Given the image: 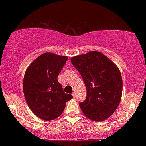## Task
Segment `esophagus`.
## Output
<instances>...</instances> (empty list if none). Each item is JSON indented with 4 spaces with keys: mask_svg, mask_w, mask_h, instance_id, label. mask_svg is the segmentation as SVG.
<instances>
[{
    "mask_svg": "<svg viewBox=\"0 0 146 146\" xmlns=\"http://www.w3.org/2000/svg\"><path fill=\"white\" fill-rule=\"evenodd\" d=\"M72 95H73V98H75V93H72Z\"/></svg>",
    "mask_w": 146,
    "mask_h": 146,
    "instance_id": "34e87169",
    "label": "esophagus"
}]
</instances>
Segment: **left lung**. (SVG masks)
<instances>
[{
	"label": "left lung",
	"mask_w": 146,
	"mask_h": 146,
	"mask_svg": "<svg viewBox=\"0 0 146 146\" xmlns=\"http://www.w3.org/2000/svg\"><path fill=\"white\" fill-rule=\"evenodd\" d=\"M71 62L86 86V98L79 104L84 115L95 121L111 116L122 94V78L117 66L98 51L73 57Z\"/></svg>",
	"instance_id": "left-lung-1"
}]
</instances>
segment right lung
<instances>
[{
    "label": "right lung",
    "instance_id": "right-lung-1",
    "mask_svg": "<svg viewBox=\"0 0 146 146\" xmlns=\"http://www.w3.org/2000/svg\"><path fill=\"white\" fill-rule=\"evenodd\" d=\"M66 56L46 53L27 69L23 92L28 106L36 116L50 121L59 117L73 96L64 92L58 76L67 61Z\"/></svg>",
    "mask_w": 146,
    "mask_h": 146
}]
</instances>
